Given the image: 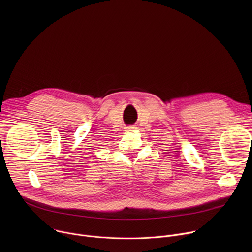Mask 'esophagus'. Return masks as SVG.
<instances>
[{
	"instance_id": "esophagus-1",
	"label": "esophagus",
	"mask_w": 252,
	"mask_h": 252,
	"mask_svg": "<svg viewBox=\"0 0 252 252\" xmlns=\"http://www.w3.org/2000/svg\"><path fill=\"white\" fill-rule=\"evenodd\" d=\"M126 130H132V129H134V126H126Z\"/></svg>"
}]
</instances>
